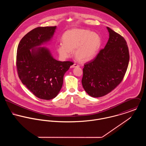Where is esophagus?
Instances as JSON below:
<instances>
[{"label":"esophagus","mask_w":146,"mask_h":146,"mask_svg":"<svg viewBox=\"0 0 146 146\" xmlns=\"http://www.w3.org/2000/svg\"><path fill=\"white\" fill-rule=\"evenodd\" d=\"M78 67H79V66L78 64H76V63H74L73 65H72V66H71V67H72V68Z\"/></svg>","instance_id":"esophagus-1"}]
</instances>
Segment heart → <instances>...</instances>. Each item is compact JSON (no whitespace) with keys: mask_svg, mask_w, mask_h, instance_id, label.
I'll list each match as a JSON object with an SVG mask.
<instances>
[{"mask_svg":"<svg viewBox=\"0 0 146 146\" xmlns=\"http://www.w3.org/2000/svg\"><path fill=\"white\" fill-rule=\"evenodd\" d=\"M62 44L57 50L63 58L70 57L74 50V56L82 62H88L97 54L102 39L100 35L89 30L73 29L66 31L62 36Z\"/></svg>","mask_w":146,"mask_h":146,"instance_id":"b5f03b06","label":"heart"}]
</instances>
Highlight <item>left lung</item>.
I'll list each match as a JSON object with an SVG mask.
<instances>
[{
    "instance_id": "left-lung-1",
    "label": "left lung",
    "mask_w": 146,
    "mask_h": 146,
    "mask_svg": "<svg viewBox=\"0 0 146 146\" xmlns=\"http://www.w3.org/2000/svg\"><path fill=\"white\" fill-rule=\"evenodd\" d=\"M109 39L104 49L86 63L82 80L85 91L92 97L107 94L121 82L129 61V49L124 38L107 27Z\"/></svg>"
}]
</instances>
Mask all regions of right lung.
<instances>
[{
  "mask_svg": "<svg viewBox=\"0 0 146 146\" xmlns=\"http://www.w3.org/2000/svg\"><path fill=\"white\" fill-rule=\"evenodd\" d=\"M57 26L39 27L25 35L17 52L19 76L36 97L50 100L60 93L63 76L73 63L53 58L49 49L42 46L50 42Z\"/></svg>",
  "mask_w": 146,
  "mask_h": 146,
  "instance_id": "right-lung-1",
  "label": "right lung"
}]
</instances>
